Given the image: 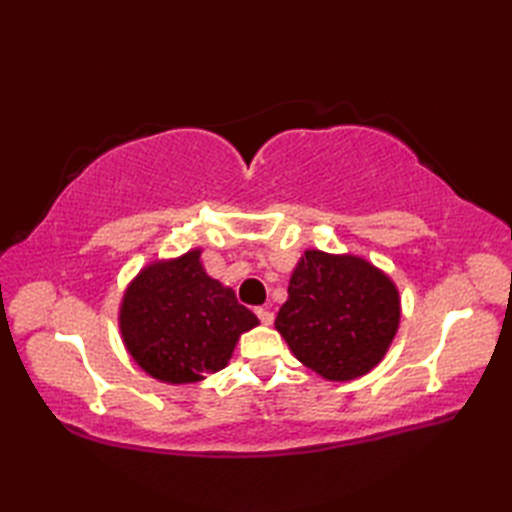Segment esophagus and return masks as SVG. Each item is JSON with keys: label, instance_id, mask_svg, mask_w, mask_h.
<instances>
[{"label": "esophagus", "instance_id": "esophagus-1", "mask_svg": "<svg viewBox=\"0 0 512 512\" xmlns=\"http://www.w3.org/2000/svg\"><path fill=\"white\" fill-rule=\"evenodd\" d=\"M255 312H257L259 321H262L264 325H273V321H275V314H273V312L266 310V308H257Z\"/></svg>", "mask_w": 512, "mask_h": 512}]
</instances>
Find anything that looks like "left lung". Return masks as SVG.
Returning a JSON list of instances; mask_svg holds the SVG:
<instances>
[{
    "label": "left lung",
    "mask_w": 512,
    "mask_h": 512,
    "mask_svg": "<svg viewBox=\"0 0 512 512\" xmlns=\"http://www.w3.org/2000/svg\"><path fill=\"white\" fill-rule=\"evenodd\" d=\"M400 325L394 281L358 255L308 248L275 319L290 352L325 380L361 378L383 361Z\"/></svg>",
    "instance_id": "obj_1"
}]
</instances>
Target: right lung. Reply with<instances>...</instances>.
<instances>
[{"label":"right lung","mask_w":512,"mask_h":512,"mask_svg":"<svg viewBox=\"0 0 512 512\" xmlns=\"http://www.w3.org/2000/svg\"><path fill=\"white\" fill-rule=\"evenodd\" d=\"M200 255L202 248H193L145 266L118 310L125 350L160 383H200L220 372L239 336L259 325L233 288L206 275Z\"/></svg>","instance_id":"right-lung-1"}]
</instances>
